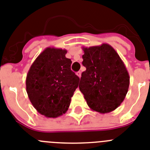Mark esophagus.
<instances>
[{
	"instance_id": "esophagus-1",
	"label": "esophagus",
	"mask_w": 150,
	"mask_h": 150,
	"mask_svg": "<svg viewBox=\"0 0 150 150\" xmlns=\"http://www.w3.org/2000/svg\"><path fill=\"white\" fill-rule=\"evenodd\" d=\"M76 75H78L79 78H81V71H78V72L76 73Z\"/></svg>"
}]
</instances>
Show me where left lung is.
Here are the masks:
<instances>
[{
	"mask_svg": "<svg viewBox=\"0 0 150 150\" xmlns=\"http://www.w3.org/2000/svg\"><path fill=\"white\" fill-rule=\"evenodd\" d=\"M83 66L79 89L90 109L101 114L120 106L128 91L130 76L114 48L108 44L82 47Z\"/></svg>",
	"mask_w": 150,
	"mask_h": 150,
	"instance_id": "left-lung-1",
	"label": "left lung"
}]
</instances>
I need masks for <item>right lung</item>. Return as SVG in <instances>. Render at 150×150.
<instances>
[{
  "label": "right lung",
  "instance_id": "obj_1",
  "mask_svg": "<svg viewBox=\"0 0 150 150\" xmlns=\"http://www.w3.org/2000/svg\"><path fill=\"white\" fill-rule=\"evenodd\" d=\"M67 50L47 47L34 61L26 76V92L32 106L47 118L65 114L79 86V78L71 70Z\"/></svg>",
  "mask_w": 150,
  "mask_h": 150
}]
</instances>
